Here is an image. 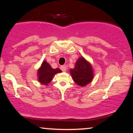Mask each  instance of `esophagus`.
Wrapping results in <instances>:
<instances>
[{"instance_id":"1","label":"esophagus","mask_w":133,"mask_h":133,"mask_svg":"<svg viewBox=\"0 0 133 133\" xmlns=\"http://www.w3.org/2000/svg\"><path fill=\"white\" fill-rule=\"evenodd\" d=\"M60 69H61V70L63 72H65V71H66V70H67L66 65H62V66H61V68H60Z\"/></svg>"}]
</instances>
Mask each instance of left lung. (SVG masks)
<instances>
[{
	"instance_id": "8db88e82",
	"label": "left lung",
	"mask_w": 133,
	"mask_h": 133,
	"mask_svg": "<svg viewBox=\"0 0 133 133\" xmlns=\"http://www.w3.org/2000/svg\"><path fill=\"white\" fill-rule=\"evenodd\" d=\"M70 73L74 82L82 87L91 83L94 76L91 64L83 56L77 59L74 68L70 69Z\"/></svg>"
}]
</instances>
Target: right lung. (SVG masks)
Returning a JSON list of instances; mask_svg holds the SVG:
<instances>
[{
	"mask_svg": "<svg viewBox=\"0 0 133 133\" xmlns=\"http://www.w3.org/2000/svg\"><path fill=\"white\" fill-rule=\"evenodd\" d=\"M61 72L62 71L59 68L53 69L47 61H44L37 72L38 80L41 84L48 86L52 81L54 75Z\"/></svg>",
	"mask_w": 133,
	"mask_h": 133,
	"instance_id": "add662e5",
	"label": "right lung"
}]
</instances>
